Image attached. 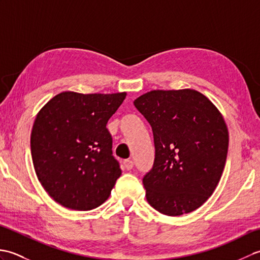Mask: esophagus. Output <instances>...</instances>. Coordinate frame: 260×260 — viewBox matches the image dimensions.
<instances>
[{"mask_svg":"<svg viewBox=\"0 0 260 260\" xmlns=\"http://www.w3.org/2000/svg\"><path fill=\"white\" fill-rule=\"evenodd\" d=\"M123 164H124V168L128 171L133 169V167H134V162L132 161V159H125Z\"/></svg>","mask_w":260,"mask_h":260,"instance_id":"esophagus-1","label":"esophagus"}]
</instances>
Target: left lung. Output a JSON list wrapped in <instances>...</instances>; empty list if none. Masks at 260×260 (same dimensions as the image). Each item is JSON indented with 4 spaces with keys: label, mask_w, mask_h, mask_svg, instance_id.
I'll list each match as a JSON object with an SVG mask.
<instances>
[{
    "label": "left lung",
    "mask_w": 260,
    "mask_h": 260,
    "mask_svg": "<svg viewBox=\"0 0 260 260\" xmlns=\"http://www.w3.org/2000/svg\"><path fill=\"white\" fill-rule=\"evenodd\" d=\"M150 123L155 159L143 184L158 212L182 215L212 196L227 159L229 133L219 109L194 89L151 90L134 101Z\"/></svg>",
    "instance_id": "left-lung-1"
}]
</instances>
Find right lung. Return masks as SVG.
<instances>
[{
  "mask_svg": "<svg viewBox=\"0 0 260 260\" xmlns=\"http://www.w3.org/2000/svg\"><path fill=\"white\" fill-rule=\"evenodd\" d=\"M125 97L126 92L62 91L37 114L33 167L43 189L62 207L87 211L109 198L121 170L106 125Z\"/></svg>",
  "mask_w": 260,
  "mask_h": 260,
  "instance_id": "add662e5",
  "label": "right lung"
}]
</instances>
